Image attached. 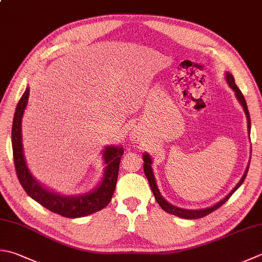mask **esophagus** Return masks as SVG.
I'll use <instances>...</instances> for the list:
<instances>
[{"label": "esophagus", "instance_id": "obj_1", "mask_svg": "<svg viewBox=\"0 0 262 262\" xmlns=\"http://www.w3.org/2000/svg\"><path fill=\"white\" fill-rule=\"evenodd\" d=\"M133 140L137 141V140H138V136H137V135H134V136H133Z\"/></svg>", "mask_w": 262, "mask_h": 262}]
</instances>
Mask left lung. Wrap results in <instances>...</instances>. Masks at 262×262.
Here are the masks:
<instances>
[{"instance_id":"left-lung-1","label":"left lung","mask_w":262,"mask_h":262,"mask_svg":"<svg viewBox=\"0 0 262 262\" xmlns=\"http://www.w3.org/2000/svg\"><path fill=\"white\" fill-rule=\"evenodd\" d=\"M226 80L228 85L230 86V89H232L234 92H235V95H236L237 100L241 104H242L243 109H244V112H245V116H247V119H248V128H249V134L251 132V119H250V114H249V110H248V105H247V102H245V99L244 96L242 94V92L239 91V89L237 87V85L235 84V80H234V77L232 74L227 73L226 74ZM143 161H144V166H143V168H144V173L145 176L147 178L148 181V184H150V187L152 189L153 194H155V198L157 200V202L159 203V206H160L163 210H165L166 212L168 213H171V214H175V216L177 217H181V218H184V219H199V218H202L204 216H207V214L213 212L214 210H217L219 207H222L223 204L227 201V200L232 196V194L236 191V189L242 185V183L244 182L245 177H247V173H248V170H249V166L247 168V170H245L243 177L241 178V181L237 183V185L235 186L232 191H230V193L228 194L227 196H225L222 201H219L218 203L214 204V206L212 207H209L207 209H199V210H186V209H182V208H178V207H175L172 206V204H170L169 202H167L165 199L162 198V195L160 194V191H159V188L157 186V183H156V178H155V175H153V170H152V160H151V157L147 155V153H144L143 155Z\"/></svg>"}]
</instances>
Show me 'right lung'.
<instances>
[{
  "mask_svg": "<svg viewBox=\"0 0 262 262\" xmlns=\"http://www.w3.org/2000/svg\"><path fill=\"white\" fill-rule=\"evenodd\" d=\"M28 96L29 87L26 89L21 99L18 102L12 124V150L15 172H17L19 182L26 193L35 201H37L40 206L67 218L85 217L105 208L111 201L116 188L120 159L124 155L122 147H105L103 159L106 166L104 169L103 181L92 192L85 193L83 195L66 196L48 191L34 178L27 165H26L24 157L21 120L26 106H27Z\"/></svg>",
  "mask_w": 262,
  "mask_h": 262,
  "instance_id": "1",
  "label": "right lung"
}]
</instances>
